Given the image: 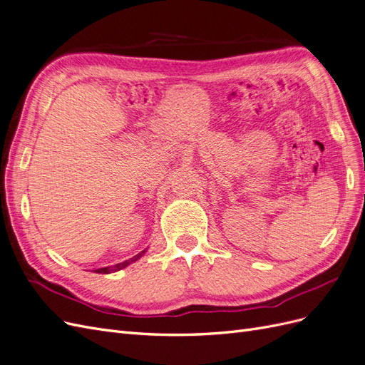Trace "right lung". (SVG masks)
<instances>
[{
    "mask_svg": "<svg viewBox=\"0 0 365 365\" xmlns=\"http://www.w3.org/2000/svg\"><path fill=\"white\" fill-rule=\"evenodd\" d=\"M146 252V250L145 251H141V252H138L137 256H134V257H130L129 260H125V262H121V263H117V264H114V267H109V268H101V269H96V272H98V274H109V272H115V271H120V269H123V268H126L128 264H130L132 262H135V260H138L143 254Z\"/></svg>",
    "mask_w": 365,
    "mask_h": 365,
    "instance_id": "obj_1",
    "label": "right lung"
}]
</instances>
